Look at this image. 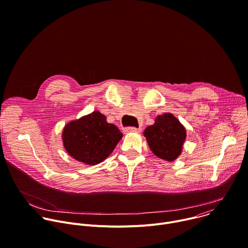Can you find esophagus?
<instances>
[{"instance_id": "34e87169", "label": "esophagus", "mask_w": 248, "mask_h": 248, "mask_svg": "<svg viewBox=\"0 0 248 248\" xmlns=\"http://www.w3.org/2000/svg\"><path fill=\"white\" fill-rule=\"evenodd\" d=\"M124 133H129V132H140L141 128H136V127H126L124 129Z\"/></svg>"}]
</instances>
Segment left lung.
<instances>
[{"label": "left lung", "instance_id": "obj_1", "mask_svg": "<svg viewBox=\"0 0 248 248\" xmlns=\"http://www.w3.org/2000/svg\"><path fill=\"white\" fill-rule=\"evenodd\" d=\"M143 134L153 154L168 161H173L181 155L187 137L184 125L170 113L158 115Z\"/></svg>", "mask_w": 248, "mask_h": 248}]
</instances>
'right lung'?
I'll list each match as a JSON object with an SVG mask.
<instances>
[{
	"label": "right lung",
	"instance_id": "obj_1",
	"mask_svg": "<svg viewBox=\"0 0 248 248\" xmlns=\"http://www.w3.org/2000/svg\"><path fill=\"white\" fill-rule=\"evenodd\" d=\"M123 137V133L106 117L94 111L69 122L62 131L65 150L76 160L95 166L106 159Z\"/></svg>",
	"mask_w": 248,
	"mask_h": 248
}]
</instances>
